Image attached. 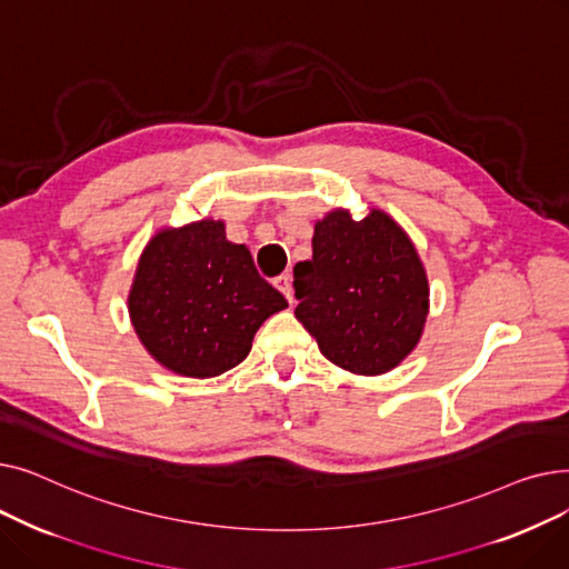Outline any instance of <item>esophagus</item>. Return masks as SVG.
Wrapping results in <instances>:
<instances>
[{"mask_svg":"<svg viewBox=\"0 0 569 569\" xmlns=\"http://www.w3.org/2000/svg\"><path fill=\"white\" fill-rule=\"evenodd\" d=\"M274 286L286 295V300L292 305L295 302V297H292V283H290V274H279L277 279H274Z\"/></svg>","mask_w":569,"mask_h":569,"instance_id":"1","label":"esophagus"}]
</instances>
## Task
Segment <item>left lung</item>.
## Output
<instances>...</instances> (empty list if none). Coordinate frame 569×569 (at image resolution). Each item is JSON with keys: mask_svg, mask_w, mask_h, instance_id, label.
<instances>
[{"mask_svg": "<svg viewBox=\"0 0 569 569\" xmlns=\"http://www.w3.org/2000/svg\"><path fill=\"white\" fill-rule=\"evenodd\" d=\"M295 318L337 367L378 376L425 330L429 281L403 228L380 209L355 221L335 209L313 230V258L292 269Z\"/></svg>", "mask_w": 569, "mask_h": 569, "instance_id": "left-lung-1", "label": "left lung"}]
</instances>
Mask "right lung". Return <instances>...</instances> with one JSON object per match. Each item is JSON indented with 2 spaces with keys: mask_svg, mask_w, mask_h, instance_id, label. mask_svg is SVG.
Wrapping results in <instances>:
<instances>
[{
  "mask_svg": "<svg viewBox=\"0 0 569 569\" xmlns=\"http://www.w3.org/2000/svg\"><path fill=\"white\" fill-rule=\"evenodd\" d=\"M286 297L269 286L223 221L159 230L144 247L129 316L147 352L172 373L212 378L251 352L258 327Z\"/></svg>",
  "mask_w": 569,
  "mask_h": 569,
  "instance_id": "right-lung-1",
  "label": "right lung"
}]
</instances>
